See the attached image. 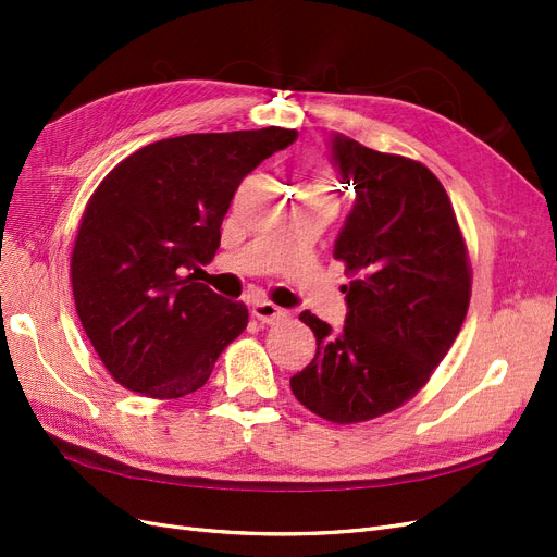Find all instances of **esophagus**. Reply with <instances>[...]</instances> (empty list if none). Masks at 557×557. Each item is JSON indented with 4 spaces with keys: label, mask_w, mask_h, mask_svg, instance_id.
<instances>
[{
    "label": "esophagus",
    "mask_w": 557,
    "mask_h": 557,
    "mask_svg": "<svg viewBox=\"0 0 557 557\" xmlns=\"http://www.w3.org/2000/svg\"><path fill=\"white\" fill-rule=\"evenodd\" d=\"M250 313L264 325H274V323H278V320L285 318V311L278 309L276 305H272V301H252Z\"/></svg>",
    "instance_id": "34e87169"
}]
</instances>
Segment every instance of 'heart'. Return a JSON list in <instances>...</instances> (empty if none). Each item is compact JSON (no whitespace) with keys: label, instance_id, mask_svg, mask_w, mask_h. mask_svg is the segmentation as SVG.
<instances>
[{"label":"heart","instance_id":"1","mask_svg":"<svg viewBox=\"0 0 557 557\" xmlns=\"http://www.w3.org/2000/svg\"><path fill=\"white\" fill-rule=\"evenodd\" d=\"M309 188H315V190H323V193H327V183L320 181V183H313V185H309Z\"/></svg>","mask_w":557,"mask_h":557}]
</instances>
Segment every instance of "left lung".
<instances>
[{"instance_id":"obj_1","label":"left lung","mask_w":557,"mask_h":557,"mask_svg":"<svg viewBox=\"0 0 557 557\" xmlns=\"http://www.w3.org/2000/svg\"><path fill=\"white\" fill-rule=\"evenodd\" d=\"M332 160L356 190L334 244L350 276L348 313L342 332L299 313L315 356L290 387L315 416L350 425L395 411L430 381L465 323L471 267L450 199L425 164L344 134L332 137Z\"/></svg>"}]
</instances>
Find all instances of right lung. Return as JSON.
<instances>
[{
	"instance_id": "obj_1",
	"label": "right lung",
	"mask_w": 557,
	"mask_h": 557,
	"mask_svg": "<svg viewBox=\"0 0 557 557\" xmlns=\"http://www.w3.org/2000/svg\"><path fill=\"white\" fill-rule=\"evenodd\" d=\"M295 129L183 134L134 150L97 185L72 252L74 305L109 374L132 393L176 399L205 385L248 325L244 301L197 281L221 246L244 176Z\"/></svg>"
}]
</instances>
